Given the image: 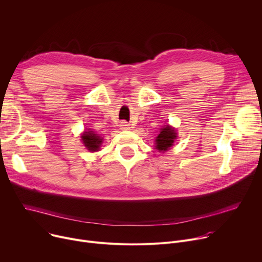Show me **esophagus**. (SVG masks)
I'll use <instances>...</instances> for the list:
<instances>
[{
	"instance_id": "1",
	"label": "esophagus",
	"mask_w": 262,
	"mask_h": 262,
	"mask_svg": "<svg viewBox=\"0 0 262 262\" xmlns=\"http://www.w3.org/2000/svg\"><path fill=\"white\" fill-rule=\"evenodd\" d=\"M120 127H121V129H124V130H127V129L130 128V127H129V124L127 123L126 121H122L121 124H120Z\"/></svg>"
}]
</instances>
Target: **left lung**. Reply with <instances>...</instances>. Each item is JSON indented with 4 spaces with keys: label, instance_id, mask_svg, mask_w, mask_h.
Returning a JSON list of instances; mask_svg holds the SVG:
<instances>
[{
    "label": "left lung",
    "instance_id": "left-lung-1",
    "mask_svg": "<svg viewBox=\"0 0 262 262\" xmlns=\"http://www.w3.org/2000/svg\"><path fill=\"white\" fill-rule=\"evenodd\" d=\"M176 139H177L176 129L169 125H165L160 129L159 135L156 137L155 147L159 151H165L172 146Z\"/></svg>",
    "mask_w": 262,
    "mask_h": 262
}]
</instances>
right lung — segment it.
Here are the masks:
<instances>
[{
    "label": "right lung",
    "instance_id": "right-lung-1",
    "mask_svg": "<svg viewBox=\"0 0 262 262\" xmlns=\"http://www.w3.org/2000/svg\"><path fill=\"white\" fill-rule=\"evenodd\" d=\"M81 138L84 146L90 151H98L100 149V145L102 144L103 139L95 132H84Z\"/></svg>",
    "mask_w": 262,
    "mask_h": 262
}]
</instances>
